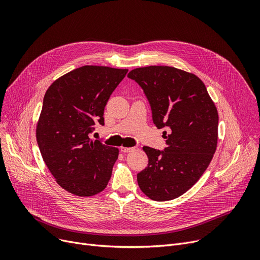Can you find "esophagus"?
I'll return each instance as SVG.
<instances>
[{"label":"esophagus","mask_w":260,"mask_h":260,"mask_svg":"<svg viewBox=\"0 0 260 260\" xmlns=\"http://www.w3.org/2000/svg\"><path fill=\"white\" fill-rule=\"evenodd\" d=\"M120 149H121L122 153H129V152L133 151L134 148H133V147H124V146H121Z\"/></svg>","instance_id":"esophagus-1"}]
</instances>
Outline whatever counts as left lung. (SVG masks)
<instances>
[{"label":"left lung","instance_id":"1","mask_svg":"<svg viewBox=\"0 0 260 260\" xmlns=\"http://www.w3.org/2000/svg\"><path fill=\"white\" fill-rule=\"evenodd\" d=\"M151 105L167 147L144 146L147 167L137 175L142 192L168 201L192 187L210 165L218 140V113L203 82L194 74L171 66H146L129 72Z\"/></svg>","mask_w":260,"mask_h":260}]
</instances>
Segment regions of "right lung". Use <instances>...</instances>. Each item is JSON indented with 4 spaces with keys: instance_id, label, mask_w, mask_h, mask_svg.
I'll list each match as a JSON object with an SVG mask.
<instances>
[{
    "instance_id": "1",
    "label": "right lung",
    "mask_w": 260,
    "mask_h": 260,
    "mask_svg": "<svg viewBox=\"0 0 260 260\" xmlns=\"http://www.w3.org/2000/svg\"><path fill=\"white\" fill-rule=\"evenodd\" d=\"M127 70L85 65L48 87L37 124V142L57 183L76 196L98 194L111 179L119 149L90 138L104 125V107Z\"/></svg>"
}]
</instances>
